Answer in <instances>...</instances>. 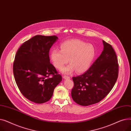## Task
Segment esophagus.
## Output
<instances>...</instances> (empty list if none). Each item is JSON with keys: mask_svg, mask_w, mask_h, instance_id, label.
<instances>
[{"mask_svg": "<svg viewBox=\"0 0 131 131\" xmlns=\"http://www.w3.org/2000/svg\"><path fill=\"white\" fill-rule=\"evenodd\" d=\"M63 78L64 79H70V77H68V76H66V75H64V76L63 77Z\"/></svg>", "mask_w": 131, "mask_h": 131, "instance_id": "1", "label": "esophagus"}]
</instances>
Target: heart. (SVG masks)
I'll return each instance as SVG.
<instances>
[{
	"label": "heart",
	"mask_w": 131,
	"mask_h": 131,
	"mask_svg": "<svg viewBox=\"0 0 131 131\" xmlns=\"http://www.w3.org/2000/svg\"><path fill=\"white\" fill-rule=\"evenodd\" d=\"M95 55V48L91 44L73 39L66 41L60 45V50L53 48L50 58L53 65L61 69L69 59L71 63L62 70L65 74H70L76 70L78 73L86 71L90 67Z\"/></svg>",
	"instance_id": "heart-1"
}]
</instances>
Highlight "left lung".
I'll use <instances>...</instances> for the list:
<instances>
[{
  "label": "left lung",
  "mask_w": 131,
  "mask_h": 131,
  "mask_svg": "<svg viewBox=\"0 0 131 131\" xmlns=\"http://www.w3.org/2000/svg\"><path fill=\"white\" fill-rule=\"evenodd\" d=\"M104 50L90 68L72 78L71 95L78 104L87 106L98 103L112 90L118 78V64L112 46L102 40Z\"/></svg>",
  "instance_id": "1"
}]
</instances>
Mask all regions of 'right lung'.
Masks as SVG:
<instances>
[{
	"label": "right lung",
	"mask_w": 131,
	"mask_h": 131,
	"mask_svg": "<svg viewBox=\"0 0 131 131\" xmlns=\"http://www.w3.org/2000/svg\"><path fill=\"white\" fill-rule=\"evenodd\" d=\"M58 39L55 36L37 35L25 41L16 52L13 64L15 82L22 94L33 102L49 101L62 80L49 56Z\"/></svg>",
	"instance_id": "1"
}]
</instances>
